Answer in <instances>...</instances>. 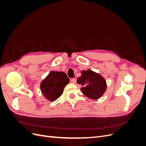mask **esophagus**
<instances>
[{"mask_svg": "<svg viewBox=\"0 0 146 146\" xmlns=\"http://www.w3.org/2000/svg\"><path fill=\"white\" fill-rule=\"evenodd\" d=\"M71 82H72L73 83H76V78H72V79H71Z\"/></svg>", "mask_w": 146, "mask_h": 146, "instance_id": "esophagus-1", "label": "esophagus"}]
</instances>
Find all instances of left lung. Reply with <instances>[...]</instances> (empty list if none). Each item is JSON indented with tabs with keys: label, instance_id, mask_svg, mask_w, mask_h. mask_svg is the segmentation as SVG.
Instances as JSON below:
<instances>
[{
	"label": "left lung",
	"instance_id": "left-lung-1",
	"mask_svg": "<svg viewBox=\"0 0 146 146\" xmlns=\"http://www.w3.org/2000/svg\"><path fill=\"white\" fill-rule=\"evenodd\" d=\"M81 73V76L78 77L77 82L82 86L80 88L82 93L92 100L100 99L107 90L105 79L100 74L91 69L83 70Z\"/></svg>",
	"mask_w": 146,
	"mask_h": 146
}]
</instances>
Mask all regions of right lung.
Returning <instances> with one entry per match:
<instances>
[{
    "label": "right lung",
    "mask_w": 146,
    "mask_h": 146,
    "mask_svg": "<svg viewBox=\"0 0 146 146\" xmlns=\"http://www.w3.org/2000/svg\"><path fill=\"white\" fill-rule=\"evenodd\" d=\"M69 83V78L64 72L51 71L41 82V93L47 100L54 102L62 95Z\"/></svg>",
    "instance_id": "right-lung-1"
}]
</instances>
